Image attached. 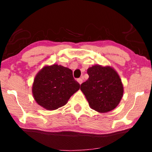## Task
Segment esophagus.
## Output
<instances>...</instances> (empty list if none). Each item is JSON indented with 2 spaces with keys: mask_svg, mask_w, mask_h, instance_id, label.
Segmentation results:
<instances>
[{
  "mask_svg": "<svg viewBox=\"0 0 152 152\" xmlns=\"http://www.w3.org/2000/svg\"><path fill=\"white\" fill-rule=\"evenodd\" d=\"M77 82H79V84H81L83 82V79L82 78H78L77 79Z\"/></svg>",
  "mask_w": 152,
  "mask_h": 152,
  "instance_id": "esophagus-1",
  "label": "esophagus"
}]
</instances>
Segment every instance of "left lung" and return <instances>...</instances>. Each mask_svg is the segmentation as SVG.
<instances>
[{"mask_svg": "<svg viewBox=\"0 0 152 152\" xmlns=\"http://www.w3.org/2000/svg\"><path fill=\"white\" fill-rule=\"evenodd\" d=\"M89 77L81 84L91 109L107 113L115 109L123 95V86L117 72L109 66H93L87 70Z\"/></svg>", "mask_w": 152, "mask_h": 152, "instance_id": "8db88e82", "label": "left lung"}]
</instances>
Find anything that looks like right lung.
Returning a JSON list of instances; mask_svg holds the SVG:
<instances>
[{"mask_svg":"<svg viewBox=\"0 0 152 152\" xmlns=\"http://www.w3.org/2000/svg\"><path fill=\"white\" fill-rule=\"evenodd\" d=\"M80 88L69 68L54 64L45 66L34 79L32 93L39 105L55 110L65 105Z\"/></svg>","mask_w":152,"mask_h":152,"instance_id":"1","label":"right lung"}]
</instances>
